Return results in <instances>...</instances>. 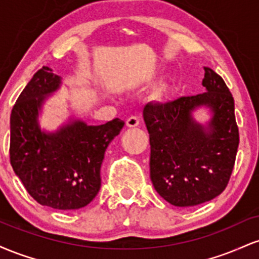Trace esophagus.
Here are the masks:
<instances>
[{"label":"esophagus","instance_id":"34e87169","mask_svg":"<svg viewBox=\"0 0 259 259\" xmlns=\"http://www.w3.org/2000/svg\"><path fill=\"white\" fill-rule=\"evenodd\" d=\"M125 124L127 127H136L140 124V118L136 115H132V117L127 118Z\"/></svg>","mask_w":259,"mask_h":259}]
</instances>
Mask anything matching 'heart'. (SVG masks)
I'll return each mask as SVG.
<instances>
[{
	"instance_id": "b5f03b06",
	"label": "heart",
	"mask_w": 259,
	"mask_h": 259,
	"mask_svg": "<svg viewBox=\"0 0 259 259\" xmlns=\"http://www.w3.org/2000/svg\"><path fill=\"white\" fill-rule=\"evenodd\" d=\"M167 90H168L167 84H160L159 86H157L156 90H154V95H156L157 97H162Z\"/></svg>"
}]
</instances>
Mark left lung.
Wrapping results in <instances>:
<instances>
[{"mask_svg": "<svg viewBox=\"0 0 259 259\" xmlns=\"http://www.w3.org/2000/svg\"><path fill=\"white\" fill-rule=\"evenodd\" d=\"M204 91L167 103H147L144 119L150 134V177L160 197L177 207L210 201L227 187L233 173L239 127L231 92L221 75L204 67ZM212 112L206 127L192 112Z\"/></svg>", "mask_w": 259, "mask_h": 259, "instance_id": "left-lung-1", "label": "left lung"}]
</instances>
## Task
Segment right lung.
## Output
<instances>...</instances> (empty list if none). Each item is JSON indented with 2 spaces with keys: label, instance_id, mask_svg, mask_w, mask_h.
Masks as SVG:
<instances>
[{
  "label": "right lung",
  "instance_id": "right-lung-1",
  "mask_svg": "<svg viewBox=\"0 0 259 259\" xmlns=\"http://www.w3.org/2000/svg\"><path fill=\"white\" fill-rule=\"evenodd\" d=\"M61 81L51 68L42 67L19 95L11 113L10 158L35 201L55 209H79L99 194L105 152L124 120L88 125L73 119L55 133L41 130L38 112Z\"/></svg>",
  "mask_w": 259,
  "mask_h": 259
}]
</instances>
